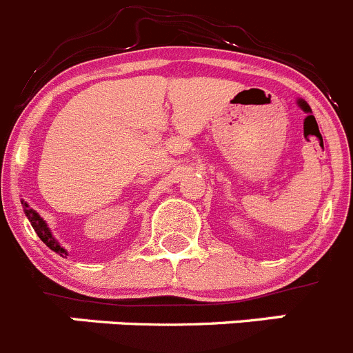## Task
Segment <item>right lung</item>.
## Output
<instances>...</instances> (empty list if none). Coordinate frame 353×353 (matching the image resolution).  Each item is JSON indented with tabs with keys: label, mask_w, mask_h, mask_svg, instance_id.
Returning <instances> with one entry per match:
<instances>
[{
	"label": "right lung",
	"mask_w": 353,
	"mask_h": 353,
	"mask_svg": "<svg viewBox=\"0 0 353 353\" xmlns=\"http://www.w3.org/2000/svg\"><path fill=\"white\" fill-rule=\"evenodd\" d=\"M22 205H24V212H26V216H28L29 221H31V226L34 228L36 235H38L43 242L47 243V247H50L54 252H57V254H61V256H68V251H65L64 247H62L61 243L54 239V235H52V232H50V228L47 226V223L43 221V217L39 216L36 210H32L31 207L24 202V200H22Z\"/></svg>",
	"instance_id": "obj_1"
}]
</instances>
